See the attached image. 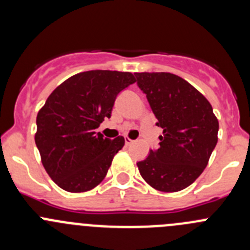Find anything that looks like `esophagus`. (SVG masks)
I'll list each match as a JSON object with an SVG mask.
<instances>
[{"label":"esophagus","mask_w":250,"mask_h":250,"mask_svg":"<svg viewBox=\"0 0 250 250\" xmlns=\"http://www.w3.org/2000/svg\"><path fill=\"white\" fill-rule=\"evenodd\" d=\"M125 145H127V146H130L132 144H134V140L129 139V138H125Z\"/></svg>","instance_id":"34e87169"}]
</instances>
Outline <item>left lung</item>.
Listing matches in <instances>:
<instances>
[{
    "mask_svg": "<svg viewBox=\"0 0 250 250\" xmlns=\"http://www.w3.org/2000/svg\"><path fill=\"white\" fill-rule=\"evenodd\" d=\"M156 125L163 129L160 147L137 163L153 188L176 192L202 174L218 143L219 122L208 100L184 78L169 72H137Z\"/></svg>",
    "mask_w": 250,
    "mask_h": 250,
    "instance_id": "1",
    "label": "left lung"
}]
</instances>
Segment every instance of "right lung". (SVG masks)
<instances>
[{
    "label": "right lung",
    "mask_w": 250,
    "mask_h": 250,
    "mask_svg": "<svg viewBox=\"0 0 250 250\" xmlns=\"http://www.w3.org/2000/svg\"><path fill=\"white\" fill-rule=\"evenodd\" d=\"M135 78L130 72L92 70L67 78L37 113L35 143L52 180L69 192L99 185L125 138L95 132L111 117L117 95Z\"/></svg>",
    "instance_id": "obj_1"
}]
</instances>
